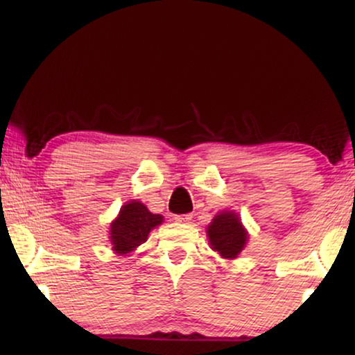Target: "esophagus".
I'll list each match as a JSON object with an SVG mask.
<instances>
[{
	"mask_svg": "<svg viewBox=\"0 0 355 355\" xmlns=\"http://www.w3.org/2000/svg\"><path fill=\"white\" fill-rule=\"evenodd\" d=\"M174 220L179 222V223H189L192 220V214H179V216H174Z\"/></svg>",
	"mask_w": 355,
	"mask_h": 355,
	"instance_id": "34e87169",
	"label": "esophagus"
}]
</instances>
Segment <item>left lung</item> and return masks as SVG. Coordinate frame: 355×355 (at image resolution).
<instances>
[{
  "instance_id": "1",
  "label": "left lung",
  "mask_w": 355,
  "mask_h": 355,
  "mask_svg": "<svg viewBox=\"0 0 355 355\" xmlns=\"http://www.w3.org/2000/svg\"><path fill=\"white\" fill-rule=\"evenodd\" d=\"M208 238L214 250L222 257L234 259L248 241V233L234 212H222L208 227Z\"/></svg>"
}]
</instances>
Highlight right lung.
<instances>
[{
	"label": "right lung",
	"mask_w": 355,
	"mask_h": 355,
	"mask_svg": "<svg viewBox=\"0 0 355 355\" xmlns=\"http://www.w3.org/2000/svg\"><path fill=\"white\" fill-rule=\"evenodd\" d=\"M163 217L152 214L139 201H128L122 206L119 217L111 223V243L117 254H128L147 241L152 228L160 225Z\"/></svg>",
	"instance_id": "right-lung-1"
}]
</instances>
